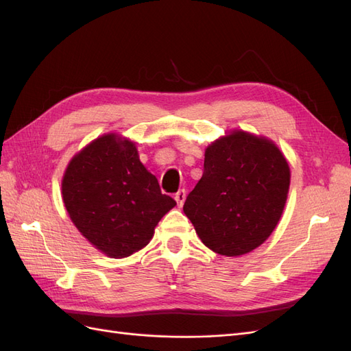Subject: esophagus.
Listing matches in <instances>:
<instances>
[{
    "instance_id": "obj_1",
    "label": "esophagus",
    "mask_w": 351,
    "mask_h": 351,
    "mask_svg": "<svg viewBox=\"0 0 351 351\" xmlns=\"http://www.w3.org/2000/svg\"><path fill=\"white\" fill-rule=\"evenodd\" d=\"M174 199L177 200L178 208H182L183 204H184V200H186V190H184V189H183V190H178V192L176 193V197H174Z\"/></svg>"
}]
</instances>
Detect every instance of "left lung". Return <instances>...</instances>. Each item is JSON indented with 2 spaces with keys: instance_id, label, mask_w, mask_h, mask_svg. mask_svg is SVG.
<instances>
[{
  "instance_id": "left-lung-1",
  "label": "left lung",
  "mask_w": 351,
  "mask_h": 351,
  "mask_svg": "<svg viewBox=\"0 0 351 351\" xmlns=\"http://www.w3.org/2000/svg\"><path fill=\"white\" fill-rule=\"evenodd\" d=\"M289 189L290 167L278 146L232 130L206 147L204 176L183 210L206 247L240 256L272 234Z\"/></svg>"
}]
</instances>
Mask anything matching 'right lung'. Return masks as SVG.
I'll use <instances>...</instances> for the list:
<instances>
[{
	"instance_id": "add662e5",
	"label": "right lung",
	"mask_w": 351,
	"mask_h": 351,
	"mask_svg": "<svg viewBox=\"0 0 351 351\" xmlns=\"http://www.w3.org/2000/svg\"><path fill=\"white\" fill-rule=\"evenodd\" d=\"M61 193L82 236L114 259L143 249L176 206L141 162L136 143L115 133L97 137L71 158Z\"/></svg>"
}]
</instances>
